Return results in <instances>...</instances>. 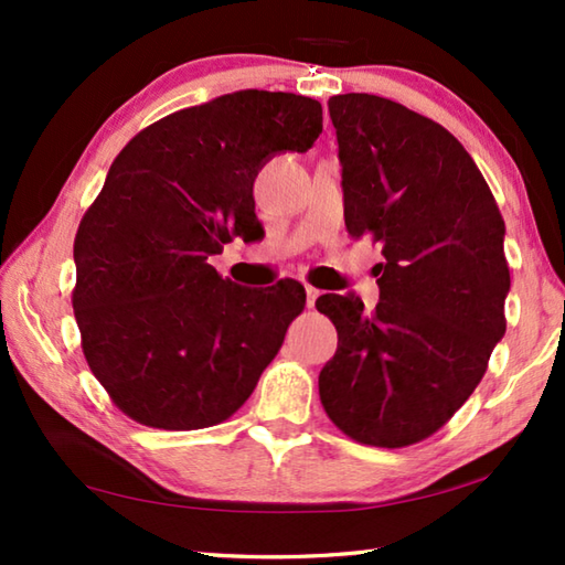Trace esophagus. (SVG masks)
<instances>
[{
	"label": "esophagus",
	"instance_id": "obj_1",
	"mask_svg": "<svg viewBox=\"0 0 565 565\" xmlns=\"http://www.w3.org/2000/svg\"><path fill=\"white\" fill-rule=\"evenodd\" d=\"M319 296H321L319 289H313V286H306V306H309V309H313V303H317Z\"/></svg>",
	"mask_w": 565,
	"mask_h": 565
}]
</instances>
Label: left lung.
I'll return each mask as SVG.
<instances>
[{
    "instance_id": "8db88e82",
    "label": "left lung",
    "mask_w": 565,
    "mask_h": 565,
    "mask_svg": "<svg viewBox=\"0 0 565 565\" xmlns=\"http://www.w3.org/2000/svg\"><path fill=\"white\" fill-rule=\"evenodd\" d=\"M343 218L374 238L379 303L323 294L339 347L319 374L329 418L353 441L401 448L438 431L505 333V224L471 154L441 124L374 94L329 99Z\"/></svg>"
}]
</instances>
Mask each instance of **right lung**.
<instances>
[{"label":"right lung","mask_w":565,"mask_h":565,"mask_svg":"<svg viewBox=\"0 0 565 565\" xmlns=\"http://www.w3.org/2000/svg\"><path fill=\"white\" fill-rule=\"evenodd\" d=\"M321 129L317 99L242 89L154 121L114 159L74 238L72 306L92 374L129 418L194 431L252 396L306 291L246 289L209 259L264 232L254 179Z\"/></svg>","instance_id":"1"}]
</instances>
